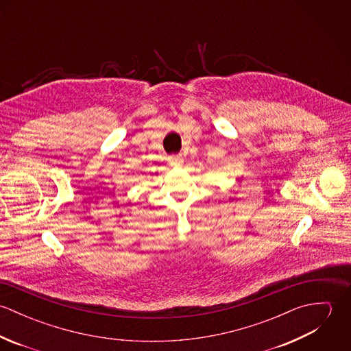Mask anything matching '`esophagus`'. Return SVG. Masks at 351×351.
Wrapping results in <instances>:
<instances>
[{"instance_id": "1", "label": "esophagus", "mask_w": 351, "mask_h": 351, "mask_svg": "<svg viewBox=\"0 0 351 351\" xmlns=\"http://www.w3.org/2000/svg\"><path fill=\"white\" fill-rule=\"evenodd\" d=\"M182 162H184V159H182L181 155H170L169 156V163L171 166H181Z\"/></svg>"}]
</instances>
